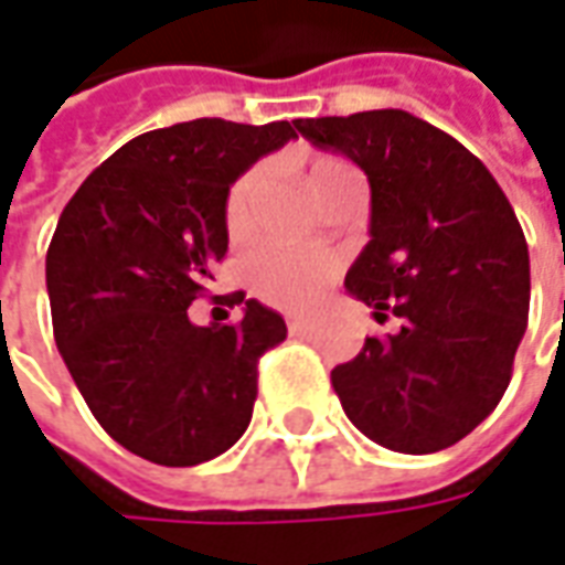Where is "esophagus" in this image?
<instances>
[{"label":"esophagus","mask_w":565,"mask_h":565,"mask_svg":"<svg viewBox=\"0 0 565 565\" xmlns=\"http://www.w3.org/2000/svg\"><path fill=\"white\" fill-rule=\"evenodd\" d=\"M287 327H290V332H294V335H311L318 323L308 318H290V323H287Z\"/></svg>","instance_id":"esophagus-1"}]
</instances>
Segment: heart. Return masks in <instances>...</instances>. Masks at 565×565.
I'll use <instances>...</instances> for the list:
<instances>
[{"mask_svg":"<svg viewBox=\"0 0 565 565\" xmlns=\"http://www.w3.org/2000/svg\"><path fill=\"white\" fill-rule=\"evenodd\" d=\"M354 166H348L339 157H311L306 169V181L311 186L315 199L323 196L330 186H335L344 178H351ZM263 190V172L250 169L245 172L226 193L223 205V221L233 235H245L250 226V211ZM335 275V259L327 254H296V250H281V247H266L250 259V284L263 299L271 306L287 308V311H306L320 299L327 284Z\"/></svg>","mask_w":565,"mask_h":565,"instance_id":"1","label":"heart"}]
</instances>
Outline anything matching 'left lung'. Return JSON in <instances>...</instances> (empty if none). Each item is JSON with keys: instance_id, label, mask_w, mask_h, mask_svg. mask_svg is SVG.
Returning a JSON list of instances; mask_svg holds the SVG:
<instances>
[{"instance_id": "obj_1", "label": "left lung", "mask_w": 565, "mask_h": 565, "mask_svg": "<svg viewBox=\"0 0 565 565\" xmlns=\"http://www.w3.org/2000/svg\"><path fill=\"white\" fill-rule=\"evenodd\" d=\"M296 129L366 172L369 245L344 287L379 323L403 320L332 369L344 415L381 448H450L499 405L526 332L530 250L514 209L475 153L399 108Z\"/></svg>"}]
</instances>
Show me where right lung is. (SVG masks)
<instances>
[{"label":"right lung","mask_w":565,"mask_h":565,"mask_svg":"<svg viewBox=\"0 0 565 565\" xmlns=\"http://www.w3.org/2000/svg\"><path fill=\"white\" fill-rule=\"evenodd\" d=\"M296 139L199 117L150 129L87 174L47 247L54 339L84 403L117 445L160 466L214 460L242 438L257 363L287 323L245 294L238 323L186 318L230 245L223 205L238 174Z\"/></svg>","instance_id":"obj_1"}]
</instances>
